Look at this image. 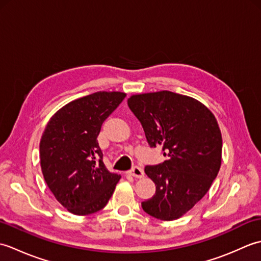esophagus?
<instances>
[{
    "mask_svg": "<svg viewBox=\"0 0 261 261\" xmlns=\"http://www.w3.org/2000/svg\"><path fill=\"white\" fill-rule=\"evenodd\" d=\"M129 174H130L131 176L136 177V178H142V177L145 176V171H143L142 168L138 167V166H135V167L129 171Z\"/></svg>",
    "mask_w": 261,
    "mask_h": 261,
    "instance_id": "34e87169",
    "label": "esophagus"
}]
</instances>
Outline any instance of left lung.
I'll return each mask as SVG.
<instances>
[{
    "mask_svg": "<svg viewBox=\"0 0 261 261\" xmlns=\"http://www.w3.org/2000/svg\"><path fill=\"white\" fill-rule=\"evenodd\" d=\"M127 105L148 145L162 148L167 158L145 167L156 193L141 206L158 220L179 219L207 193L220 170L222 136L215 116L201 102L169 91L132 95Z\"/></svg>",
    "mask_w": 261,
    "mask_h": 261,
    "instance_id": "1",
    "label": "left lung"
}]
</instances>
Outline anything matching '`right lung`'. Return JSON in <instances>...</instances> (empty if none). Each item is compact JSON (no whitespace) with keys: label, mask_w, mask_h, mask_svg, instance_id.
Wrapping results in <instances>:
<instances>
[{"label":"right lung","mask_w":261,"mask_h":261,"mask_svg":"<svg viewBox=\"0 0 261 261\" xmlns=\"http://www.w3.org/2000/svg\"><path fill=\"white\" fill-rule=\"evenodd\" d=\"M124 97L120 92H96L75 99L53 115L42 134L43 177L70 213L87 215L102 210L121 178L105 167L97 137Z\"/></svg>","instance_id":"1"}]
</instances>
